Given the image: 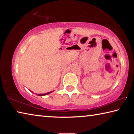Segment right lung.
<instances>
[{
  "instance_id": "1",
  "label": "right lung",
  "mask_w": 134,
  "mask_h": 134,
  "mask_svg": "<svg viewBox=\"0 0 134 134\" xmlns=\"http://www.w3.org/2000/svg\"><path fill=\"white\" fill-rule=\"evenodd\" d=\"M53 91H51V92H48V93H44V94H38V96H45V95H47V94H49L50 93H51V92H53Z\"/></svg>"
}]
</instances>
